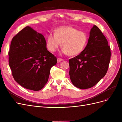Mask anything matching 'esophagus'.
<instances>
[{"instance_id": "obj_1", "label": "esophagus", "mask_w": 122, "mask_h": 122, "mask_svg": "<svg viewBox=\"0 0 122 122\" xmlns=\"http://www.w3.org/2000/svg\"><path fill=\"white\" fill-rule=\"evenodd\" d=\"M64 61V59L61 58H57V61L60 62V61Z\"/></svg>"}]
</instances>
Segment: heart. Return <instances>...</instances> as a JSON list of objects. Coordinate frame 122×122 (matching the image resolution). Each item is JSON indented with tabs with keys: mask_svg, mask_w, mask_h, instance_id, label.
I'll return each mask as SVG.
<instances>
[{
	"mask_svg": "<svg viewBox=\"0 0 122 122\" xmlns=\"http://www.w3.org/2000/svg\"><path fill=\"white\" fill-rule=\"evenodd\" d=\"M87 41L88 36L86 32L71 26H63L55 29L54 34L51 33L48 35L46 46L50 52H54L61 43L62 52L73 56L81 52Z\"/></svg>",
	"mask_w": 122,
	"mask_h": 122,
	"instance_id": "obj_1",
	"label": "heart"
}]
</instances>
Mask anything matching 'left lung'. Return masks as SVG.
Instances as JSON below:
<instances>
[{
  "label": "left lung",
  "instance_id": "1",
  "mask_svg": "<svg viewBox=\"0 0 122 122\" xmlns=\"http://www.w3.org/2000/svg\"><path fill=\"white\" fill-rule=\"evenodd\" d=\"M111 51L105 36L96 25L91 29L84 49L69 60L72 83L80 89L95 86L107 72Z\"/></svg>",
  "mask_w": 122,
  "mask_h": 122
}]
</instances>
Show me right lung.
<instances>
[{
    "label": "right lung",
    "mask_w": 122,
    "mask_h": 122,
    "mask_svg": "<svg viewBox=\"0 0 122 122\" xmlns=\"http://www.w3.org/2000/svg\"><path fill=\"white\" fill-rule=\"evenodd\" d=\"M10 67L15 80L23 87L40 91L47 83L57 58L47 50L42 34L29 26L15 36L9 51Z\"/></svg>",
    "instance_id": "1"
}]
</instances>
